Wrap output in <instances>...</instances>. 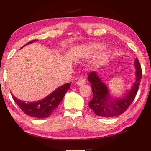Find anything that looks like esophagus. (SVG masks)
I'll return each mask as SVG.
<instances>
[{"mask_svg":"<svg viewBox=\"0 0 151 151\" xmlns=\"http://www.w3.org/2000/svg\"><path fill=\"white\" fill-rule=\"evenodd\" d=\"M86 83V77L85 76H81L76 81V84L79 86H83Z\"/></svg>","mask_w":151,"mask_h":151,"instance_id":"obj_1","label":"esophagus"}]
</instances>
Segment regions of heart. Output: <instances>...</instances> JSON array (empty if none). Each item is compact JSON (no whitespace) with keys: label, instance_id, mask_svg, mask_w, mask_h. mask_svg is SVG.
<instances>
[{"label":"heart","instance_id":"obj_1","mask_svg":"<svg viewBox=\"0 0 151 151\" xmlns=\"http://www.w3.org/2000/svg\"><path fill=\"white\" fill-rule=\"evenodd\" d=\"M104 47V45L101 43L93 42L91 44L88 45L86 47V50L89 54H95L98 51L100 50ZM109 53L108 51H103L99 55L97 60L99 64H104L105 63L109 58Z\"/></svg>","mask_w":151,"mask_h":151}]
</instances>
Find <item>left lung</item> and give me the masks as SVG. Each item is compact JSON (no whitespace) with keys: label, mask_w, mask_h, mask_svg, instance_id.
I'll use <instances>...</instances> for the list:
<instances>
[{"label":"left lung","mask_w":151,"mask_h":151,"mask_svg":"<svg viewBox=\"0 0 151 151\" xmlns=\"http://www.w3.org/2000/svg\"><path fill=\"white\" fill-rule=\"evenodd\" d=\"M136 67V82L129 93L124 98L111 100L106 86L101 81L95 72L88 75V80L91 83L93 99L88 103V106L96 115L103 117L116 116L127 111L139 91L142 78V69L139 60L136 58L134 63Z\"/></svg>","instance_id":"left-lung-1"}]
</instances>
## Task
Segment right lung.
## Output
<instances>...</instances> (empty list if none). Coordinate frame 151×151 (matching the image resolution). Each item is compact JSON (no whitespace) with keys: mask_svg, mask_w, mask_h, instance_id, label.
<instances>
[{"mask_svg":"<svg viewBox=\"0 0 151 151\" xmlns=\"http://www.w3.org/2000/svg\"><path fill=\"white\" fill-rule=\"evenodd\" d=\"M35 40H33L29 42L27 44L24 45V47L28 44H30ZM70 83H66L60 86L42 100L33 102V103H26L24 101H20L14 97L13 94H12V96L19 108L27 115L38 119L47 118L57 108L58 104L63 100L66 91L70 88Z\"/></svg>","mask_w":151,"mask_h":151,"instance_id":"right-lung-1","label":"right lung"}]
</instances>
